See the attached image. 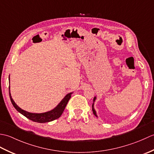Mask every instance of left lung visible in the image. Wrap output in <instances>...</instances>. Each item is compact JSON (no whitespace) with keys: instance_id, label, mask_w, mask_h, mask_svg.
<instances>
[{"instance_id":"1","label":"left lung","mask_w":154,"mask_h":154,"mask_svg":"<svg viewBox=\"0 0 154 154\" xmlns=\"http://www.w3.org/2000/svg\"><path fill=\"white\" fill-rule=\"evenodd\" d=\"M96 99H97V97H94V99H93V104H92V110H93V114H94V116H97L98 118V116H97V112H96V110H95V109H94V102H95Z\"/></svg>"}]
</instances>
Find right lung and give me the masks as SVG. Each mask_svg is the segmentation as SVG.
Here are the masks:
<instances>
[{
	"label": "right lung",
	"instance_id": "add662e5",
	"mask_svg": "<svg viewBox=\"0 0 154 154\" xmlns=\"http://www.w3.org/2000/svg\"><path fill=\"white\" fill-rule=\"evenodd\" d=\"M9 83H10V75H9ZM73 93V92H71L67 94L66 95L63 97V99H62L60 103H59L57 105L55 108H54L53 109H51V110H49L48 112H42V113H34V112H28V111H26L22 109L21 108H20L17 104L15 103L14 100H13L12 98L11 90H10V87H9L10 99H11L12 105L14 106V107L16 109V110L20 114H22V115H24V116L26 117L27 119L34 121V122H36L39 123H45V122H51V121H53L55 119H57L58 118H60L62 114V113H63L65 108L69 100L70 99L71 94Z\"/></svg>",
	"mask_w": 154,
	"mask_h": 154
}]
</instances>
